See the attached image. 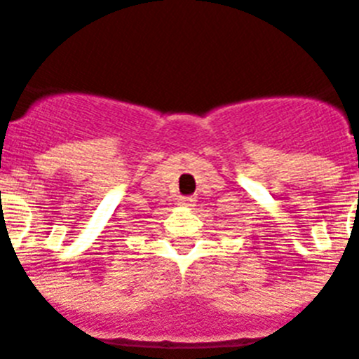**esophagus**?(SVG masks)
Wrapping results in <instances>:
<instances>
[{
	"instance_id": "obj_1",
	"label": "esophagus",
	"mask_w": 359,
	"mask_h": 359,
	"mask_svg": "<svg viewBox=\"0 0 359 359\" xmlns=\"http://www.w3.org/2000/svg\"><path fill=\"white\" fill-rule=\"evenodd\" d=\"M194 203H196V198H194V196H182V198H180V205H183V208H193Z\"/></svg>"
}]
</instances>
